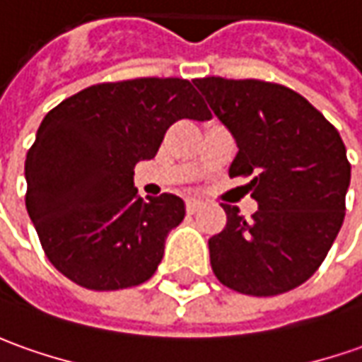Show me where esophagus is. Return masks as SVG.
<instances>
[{
	"label": "esophagus",
	"instance_id": "esophagus-1",
	"mask_svg": "<svg viewBox=\"0 0 362 362\" xmlns=\"http://www.w3.org/2000/svg\"><path fill=\"white\" fill-rule=\"evenodd\" d=\"M202 204H204L202 200H196V198H188V200H186V212L196 214L202 208Z\"/></svg>",
	"mask_w": 362,
	"mask_h": 362
}]
</instances>
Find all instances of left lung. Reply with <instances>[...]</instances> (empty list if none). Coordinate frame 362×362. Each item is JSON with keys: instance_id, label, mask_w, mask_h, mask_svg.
<instances>
[{"instance_id": "1", "label": "left lung", "mask_w": 362, "mask_h": 362, "mask_svg": "<svg viewBox=\"0 0 362 362\" xmlns=\"http://www.w3.org/2000/svg\"><path fill=\"white\" fill-rule=\"evenodd\" d=\"M194 85L232 132L230 176H250V220L222 204L228 222L208 240L216 277L233 291L269 297L319 269L345 220L351 164L337 129L299 93L255 78Z\"/></svg>"}]
</instances>
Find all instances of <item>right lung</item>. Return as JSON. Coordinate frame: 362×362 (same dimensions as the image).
I'll list each match as a JSON object with an SVG mask.
<instances>
[{
    "mask_svg": "<svg viewBox=\"0 0 362 362\" xmlns=\"http://www.w3.org/2000/svg\"><path fill=\"white\" fill-rule=\"evenodd\" d=\"M182 119H212L186 78L100 83L47 112L27 152L25 206L49 262L71 281L115 291L154 275L186 208L174 194L144 202L132 176Z\"/></svg>",
    "mask_w": 362,
    "mask_h": 362,
    "instance_id": "obj_1",
    "label": "right lung"
}]
</instances>
